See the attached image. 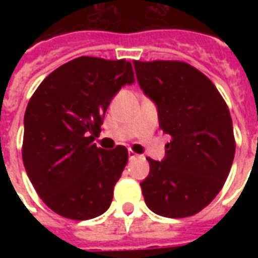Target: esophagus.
I'll use <instances>...</instances> for the list:
<instances>
[{"label": "esophagus", "instance_id": "obj_1", "mask_svg": "<svg viewBox=\"0 0 258 258\" xmlns=\"http://www.w3.org/2000/svg\"><path fill=\"white\" fill-rule=\"evenodd\" d=\"M138 156L137 153H135L134 151H128V157H130V160H133V159H135V157Z\"/></svg>", "mask_w": 258, "mask_h": 258}]
</instances>
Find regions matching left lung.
Wrapping results in <instances>:
<instances>
[{
  "mask_svg": "<svg viewBox=\"0 0 258 258\" xmlns=\"http://www.w3.org/2000/svg\"><path fill=\"white\" fill-rule=\"evenodd\" d=\"M137 79L155 101L159 127L171 137L166 157H146L151 171L141 182L146 206L168 218L203 210L225 184L235 137L227 103L209 77L181 60L133 62Z\"/></svg>",
  "mask_w": 258,
  "mask_h": 258,
  "instance_id": "obj_1",
  "label": "left lung"
}]
</instances>
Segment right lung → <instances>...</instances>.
I'll use <instances>...</instances> for the list:
<instances>
[{"instance_id":"1","label":"right lung","mask_w":258,"mask_h":258,"mask_svg":"<svg viewBox=\"0 0 258 258\" xmlns=\"http://www.w3.org/2000/svg\"><path fill=\"white\" fill-rule=\"evenodd\" d=\"M134 81L125 59L80 56L48 74L30 98L23 164L38 196L59 216L81 221L109 209L128 151H105L94 140L113 96Z\"/></svg>"}]
</instances>
